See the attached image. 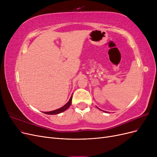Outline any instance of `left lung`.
I'll return each instance as SVG.
<instances>
[{
	"mask_svg": "<svg viewBox=\"0 0 157 157\" xmlns=\"http://www.w3.org/2000/svg\"><path fill=\"white\" fill-rule=\"evenodd\" d=\"M97 107V108H98V109H99V108H98V107ZM100 110H101V109H100ZM101 111H103V110H101ZM103 111V112H105V113H107V111Z\"/></svg>",
	"mask_w": 157,
	"mask_h": 157,
	"instance_id": "8db88e82",
	"label": "left lung"
}]
</instances>
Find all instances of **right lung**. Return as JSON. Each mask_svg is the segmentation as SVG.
<instances>
[{
    "label": "right lung",
    "instance_id": "obj_1",
    "mask_svg": "<svg viewBox=\"0 0 157 157\" xmlns=\"http://www.w3.org/2000/svg\"><path fill=\"white\" fill-rule=\"evenodd\" d=\"M72 98H73V96H71V97L69 99V101L67 103H66L65 105H64L63 107H61V108L56 109V110H54V111H48V112H44V113L47 114V115H57V114H59V113H62V112L66 111L71 105V101H72Z\"/></svg>",
    "mask_w": 157,
    "mask_h": 157
}]
</instances>
